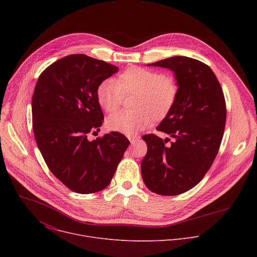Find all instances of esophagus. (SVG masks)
I'll return each instance as SVG.
<instances>
[{"label":"esophagus","instance_id":"obj_1","mask_svg":"<svg viewBox=\"0 0 257 257\" xmlns=\"http://www.w3.org/2000/svg\"><path fill=\"white\" fill-rule=\"evenodd\" d=\"M139 136H133V135H128V139L130 140L131 144H135L139 140Z\"/></svg>","mask_w":257,"mask_h":257}]
</instances>
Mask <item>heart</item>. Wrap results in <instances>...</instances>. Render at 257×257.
<instances>
[{"instance_id":"b5f03b06","label":"heart","mask_w":257,"mask_h":257,"mask_svg":"<svg viewBox=\"0 0 257 257\" xmlns=\"http://www.w3.org/2000/svg\"><path fill=\"white\" fill-rule=\"evenodd\" d=\"M133 94L130 111L119 112L106 120L108 130L134 134L149 127L153 120L164 119L173 108L178 85L173 76L142 67H130L114 80L102 81L96 90L100 107L114 114L120 107L123 95Z\"/></svg>"}]
</instances>
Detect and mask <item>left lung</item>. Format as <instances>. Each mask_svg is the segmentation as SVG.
I'll use <instances>...</instances> for the list:
<instances>
[{"mask_svg":"<svg viewBox=\"0 0 257 257\" xmlns=\"http://www.w3.org/2000/svg\"><path fill=\"white\" fill-rule=\"evenodd\" d=\"M148 66L173 71L178 95L157 128L173 140L167 144L170 138L142 137L148 154L141 162V175L151 191L178 195L196 186L212 165L224 135L226 101L214 73L198 60L175 56Z\"/></svg>","mask_w":257,"mask_h":257,"instance_id":"1","label":"left lung"}]
</instances>
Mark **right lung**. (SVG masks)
<instances>
[{
	"label": "right lung",
	"mask_w": 257,
	"mask_h": 257,
	"mask_svg": "<svg viewBox=\"0 0 257 257\" xmlns=\"http://www.w3.org/2000/svg\"><path fill=\"white\" fill-rule=\"evenodd\" d=\"M118 71L76 54L50 65L36 82L31 103L36 143L51 172L76 193L104 189L130 143L119 132L88 139L103 120L97 87Z\"/></svg>",
	"instance_id": "right-lung-1"
}]
</instances>
